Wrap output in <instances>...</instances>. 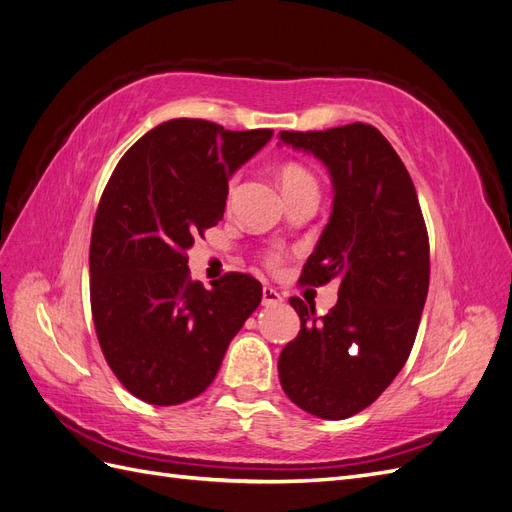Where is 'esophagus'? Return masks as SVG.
<instances>
[{"instance_id":"obj_1","label":"esophagus","mask_w":512,"mask_h":512,"mask_svg":"<svg viewBox=\"0 0 512 512\" xmlns=\"http://www.w3.org/2000/svg\"><path fill=\"white\" fill-rule=\"evenodd\" d=\"M284 299H282V294L277 292L275 288H271V286H265L262 288V305H267V307H271V305H280Z\"/></svg>"}]
</instances>
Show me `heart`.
Returning <instances> with one entry per match:
<instances>
[{"label": "heart", "mask_w": 512, "mask_h": 512, "mask_svg": "<svg viewBox=\"0 0 512 512\" xmlns=\"http://www.w3.org/2000/svg\"><path fill=\"white\" fill-rule=\"evenodd\" d=\"M277 177H280L284 194H290V192H294V190L305 188V185H316L314 175L309 173V170H307L305 166H301L299 162H284V164L280 166V170H277ZM232 185H235V183H232ZM232 185H230V192H232ZM280 262H282V256L277 254V252H271V254L267 256V265H269L271 269L280 267Z\"/></svg>", "instance_id": "1"}]
</instances>
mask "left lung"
I'll use <instances>...</instances> for the list:
<instances>
[{
    "label": "left lung",
    "instance_id": "left-lung-1",
    "mask_svg": "<svg viewBox=\"0 0 512 512\" xmlns=\"http://www.w3.org/2000/svg\"><path fill=\"white\" fill-rule=\"evenodd\" d=\"M284 143L327 164L331 220L301 284L339 280L329 314L292 297L301 331L277 371L301 410L342 421L382 395L406 365L429 288V237L414 183L391 143L369 123L324 132H280Z\"/></svg>",
    "mask_w": 512,
    "mask_h": 512
}]
</instances>
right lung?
I'll use <instances>...</instances> for the list:
<instances>
[{
	"label": "right lung",
	"mask_w": 512,
	"mask_h": 512,
	"mask_svg": "<svg viewBox=\"0 0 512 512\" xmlns=\"http://www.w3.org/2000/svg\"><path fill=\"white\" fill-rule=\"evenodd\" d=\"M273 136L170 119L123 153L91 228L89 299L108 367L151 406H177L213 382L262 286L226 273L207 290L188 269L194 237L224 218L228 177Z\"/></svg>",
	"instance_id": "add662e5"
}]
</instances>
